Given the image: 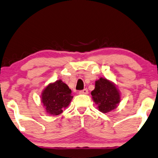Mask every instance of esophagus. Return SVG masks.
<instances>
[{"instance_id":"34e87169","label":"esophagus","mask_w":158,"mask_h":158,"mask_svg":"<svg viewBox=\"0 0 158 158\" xmlns=\"http://www.w3.org/2000/svg\"><path fill=\"white\" fill-rule=\"evenodd\" d=\"M88 93H89V91L87 89H84L83 90H81L79 91V94H88Z\"/></svg>"}]
</instances>
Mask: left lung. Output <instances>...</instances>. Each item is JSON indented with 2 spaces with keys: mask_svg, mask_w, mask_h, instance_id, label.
<instances>
[{
  "mask_svg": "<svg viewBox=\"0 0 158 158\" xmlns=\"http://www.w3.org/2000/svg\"><path fill=\"white\" fill-rule=\"evenodd\" d=\"M93 100L102 113H108L117 107L120 102V93L114 83L100 77L95 82V88L91 93Z\"/></svg>",
  "mask_w": 158,
  "mask_h": 158,
  "instance_id": "left-lung-1",
  "label": "left lung"
}]
</instances>
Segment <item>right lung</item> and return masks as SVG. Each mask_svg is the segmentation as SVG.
<instances>
[{
	"label": "right lung",
	"mask_w": 158,
	"mask_h": 158,
	"mask_svg": "<svg viewBox=\"0 0 158 158\" xmlns=\"http://www.w3.org/2000/svg\"><path fill=\"white\" fill-rule=\"evenodd\" d=\"M72 91L61 80L50 83L42 93V102L48 114L57 116L69 106L73 97Z\"/></svg>",
	"instance_id": "1"
}]
</instances>
